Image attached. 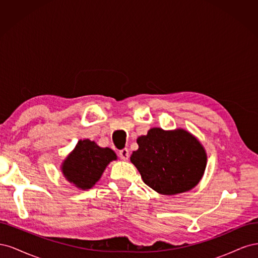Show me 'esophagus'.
Here are the masks:
<instances>
[{
	"mask_svg": "<svg viewBox=\"0 0 258 258\" xmlns=\"http://www.w3.org/2000/svg\"><path fill=\"white\" fill-rule=\"evenodd\" d=\"M119 157L122 160H128V158H129V151L127 150V148H123V150L119 151Z\"/></svg>",
	"mask_w": 258,
	"mask_h": 258,
	"instance_id": "esophagus-1",
	"label": "esophagus"
}]
</instances>
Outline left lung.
Here are the masks:
<instances>
[{"mask_svg":"<svg viewBox=\"0 0 258 258\" xmlns=\"http://www.w3.org/2000/svg\"><path fill=\"white\" fill-rule=\"evenodd\" d=\"M139 148L130 161L143 182L160 195L173 196L191 190L205 174L208 155L204 145L183 128H151L137 139Z\"/></svg>","mask_w":258,"mask_h":258,"instance_id":"1","label":"left lung"}]
</instances>
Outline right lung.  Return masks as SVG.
I'll return each instance as SVG.
<instances>
[{"mask_svg":"<svg viewBox=\"0 0 258 258\" xmlns=\"http://www.w3.org/2000/svg\"><path fill=\"white\" fill-rule=\"evenodd\" d=\"M117 159L115 152L100 147L89 139L80 140L61 163V172L69 183L82 190L90 189L102 176L110 162Z\"/></svg>","mask_w":258,"mask_h":258,"instance_id":"obj_1","label":"right lung"}]
</instances>
